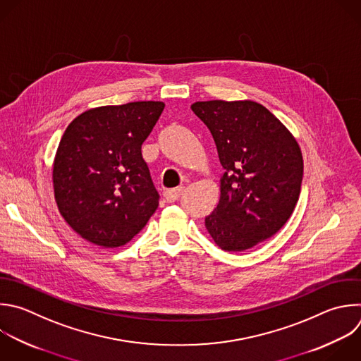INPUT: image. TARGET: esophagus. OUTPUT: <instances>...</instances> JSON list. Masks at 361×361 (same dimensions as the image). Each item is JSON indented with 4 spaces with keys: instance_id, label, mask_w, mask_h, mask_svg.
I'll return each mask as SVG.
<instances>
[{
    "instance_id": "34e87169",
    "label": "esophagus",
    "mask_w": 361,
    "mask_h": 361,
    "mask_svg": "<svg viewBox=\"0 0 361 361\" xmlns=\"http://www.w3.org/2000/svg\"><path fill=\"white\" fill-rule=\"evenodd\" d=\"M183 191H184V187H177V188L166 190L164 191V198H166L167 202H174V201H177L181 197Z\"/></svg>"
}]
</instances>
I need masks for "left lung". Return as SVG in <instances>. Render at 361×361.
I'll return each instance as SVG.
<instances>
[{"label":"left lung","instance_id":"left-lung-1","mask_svg":"<svg viewBox=\"0 0 361 361\" xmlns=\"http://www.w3.org/2000/svg\"><path fill=\"white\" fill-rule=\"evenodd\" d=\"M209 129L224 174L219 202L205 216L214 243L243 252L275 235L299 200L303 157L293 135L254 100L191 104Z\"/></svg>","mask_w":361,"mask_h":361}]
</instances>
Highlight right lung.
Masks as SVG:
<instances>
[{
  "instance_id": "1",
  "label": "right lung",
  "mask_w": 361,
  "mask_h": 361,
  "mask_svg": "<svg viewBox=\"0 0 361 361\" xmlns=\"http://www.w3.org/2000/svg\"><path fill=\"white\" fill-rule=\"evenodd\" d=\"M163 102L93 107L66 128L52 169L58 209L86 241L116 248L137 235L159 207L142 156Z\"/></svg>"
}]
</instances>
